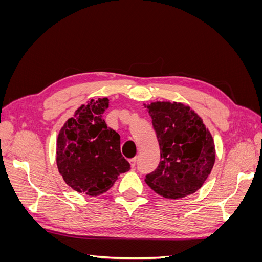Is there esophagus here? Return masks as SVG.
<instances>
[{"label": "esophagus", "instance_id": "1", "mask_svg": "<svg viewBox=\"0 0 262 262\" xmlns=\"http://www.w3.org/2000/svg\"><path fill=\"white\" fill-rule=\"evenodd\" d=\"M129 163L131 165V167H134V166H136V164H137V157L131 158V160H129Z\"/></svg>", "mask_w": 262, "mask_h": 262}]
</instances>
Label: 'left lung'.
<instances>
[{
	"label": "left lung",
	"mask_w": 262,
	"mask_h": 262,
	"mask_svg": "<svg viewBox=\"0 0 262 262\" xmlns=\"http://www.w3.org/2000/svg\"><path fill=\"white\" fill-rule=\"evenodd\" d=\"M161 149L158 167L145 177L156 193L180 199L199 190L215 163V145L202 118L181 102L144 105Z\"/></svg>",
	"instance_id": "1"
}]
</instances>
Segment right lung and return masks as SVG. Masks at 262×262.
I'll return each mask as SVG.
<instances>
[{"instance_id": "right-lung-1", "label": "right lung", "mask_w": 262, "mask_h": 262, "mask_svg": "<svg viewBox=\"0 0 262 262\" xmlns=\"http://www.w3.org/2000/svg\"><path fill=\"white\" fill-rule=\"evenodd\" d=\"M109 99H91L63 124L57 139V166L66 184L96 196L112 188L130 169L120 152V136L108 128L102 114Z\"/></svg>"}]
</instances>
